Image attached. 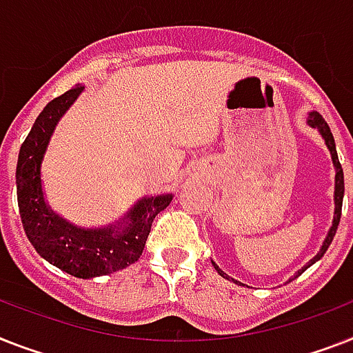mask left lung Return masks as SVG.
Wrapping results in <instances>:
<instances>
[{
	"label": "left lung",
	"instance_id": "8db88e82",
	"mask_svg": "<svg viewBox=\"0 0 353 353\" xmlns=\"http://www.w3.org/2000/svg\"><path fill=\"white\" fill-rule=\"evenodd\" d=\"M306 125L312 128H316L317 132L321 134V137L325 139V145L328 147V150H330V156H332V163H334V168H335V190H334V203H335V208H334V221H332V226L330 230H328V234H326L325 241H323V245H321L319 252H317L316 256L312 257L308 263H306L305 266H301L299 270L294 274V276L290 277V279L286 281V283H290V281H294L296 277H299L303 272L306 270V268H310L314 263H317V261L321 259V257L325 256L326 250H328V246H330L332 239H334L335 232H337V226H339V221H341V208H343V196H345V176H343V168H341V163H339V157H337V150H335V141H334V136H332L330 132V127H328V123L323 119V116H321L319 112H310L308 114V117H306ZM212 265H214V268L217 270V274L221 277H225V279L228 281H234L236 285H243L241 281H236L234 277H230L228 274H225V272L219 268V266L212 261ZM245 286V285H243Z\"/></svg>",
	"mask_w": 353,
	"mask_h": 353
}]
</instances>
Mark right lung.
<instances>
[{
  "label": "right lung",
  "mask_w": 353,
  "mask_h": 353,
  "mask_svg": "<svg viewBox=\"0 0 353 353\" xmlns=\"http://www.w3.org/2000/svg\"><path fill=\"white\" fill-rule=\"evenodd\" d=\"M83 90V85H76L37 116L19 148L16 188L23 228L37 254L70 276L92 279L123 270L141 257L154 217L170 205L174 196H145L117 221L92 228L74 225L50 208L43 192V157L57 123Z\"/></svg>",
  "instance_id": "right-lung-1"
}]
</instances>
